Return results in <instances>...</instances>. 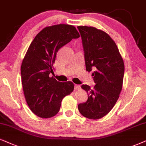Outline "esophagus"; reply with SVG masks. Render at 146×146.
I'll use <instances>...</instances> for the list:
<instances>
[{
	"label": "esophagus",
	"instance_id": "obj_1",
	"mask_svg": "<svg viewBox=\"0 0 146 146\" xmlns=\"http://www.w3.org/2000/svg\"><path fill=\"white\" fill-rule=\"evenodd\" d=\"M80 86H79V85H77V84H75V86H74V89L75 90H79L80 89Z\"/></svg>",
	"mask_w": 146,
	"mask_h": 146
}]
</instances>
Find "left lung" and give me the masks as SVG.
<instances>
[{
	"label": "left lung",
	"mask_w": 146,
	"mask_h": 146,
	"mask_svg": "<svg viewBox=\"0 0 146 146\" xmlns=\"http://www.w3.org/2000/svg\"><path fill=\"white\" fill-rule=\"evenodd\" d=\"M84 51L86 71L96 85H82L88 100L78 105L79 111L90 119H99L113 108L122 90L125 65L117 44L109 35L94 27L78 26Z\"/></svg>",
	"instance_id": "8db88e82"
}]
</instances>
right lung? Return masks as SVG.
<instances>
[{"instance_id": "1", "label": "right lung", "mask_w": 146, "mask_h": 146, "mask_svg": "<svg viewBox=\"0 0 146 146\" xmlns=\"http://www.w3.org/2000/svg\"><path fill=\"white\" fill-rule=\"evenodd\" d=\"M79 37L73 25H52L40 31L27 49L21 67L22 86L27 105L38 117L56 115L62 100L74 90L73 82H58L50 74L58 50Z\"/></svg>"}]
</instances>
